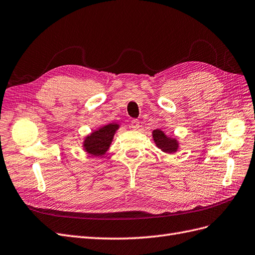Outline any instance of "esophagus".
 I'll use <instances>...</instances> for the list:
<instances>
[{"label":"esophagus","mask_w":255,"mask_h":255,"mask_svg":"<svg viewBox=\"0 0 255 255\" xmlns=\"http://www.w3.org/2000/svg\"><path fill=\"white\" fill-rule=\"evenodd\" d=\"M130 126H131V128L134 129V130L139 129L140 128V122L137 120H132L131 123H130Z\"/></svg>","instance_id":"esophagus-1"}]
</instances>
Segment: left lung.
I'll return each mask as SVG.
<instances>
[{
    "label": "left lung",
    "instance_id": "obj_1",
    "mask_svg": "<svg viewBox=\"0 0 255 255\" xmlns=\"http://www.w3.org/2000/svg\"><path fill=\"white\" fill-rule=\"evenodd\" d=\"M152 139L156 146L166 154H174L179 147L178 141L172 136L166 135L161 129H155L152 131Z\"/></svg>",
    "mask_w": 255,
    "mask_h": 255
}]
</instances>
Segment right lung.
<instances>
[{
	"label": "right lung",
	"instance_id": "add662e5",
	"mask_svg": "<svg viewBox=\"0 0 255 255\" xmlns=\"http://www.w3.org/2000/svg\"><path fill=\"white\" fill-rule=\"evenodd\" d=\"M120 128V125L116 123H110L108 125L94 130L89 135L85 136L83 141V148L87 154L94 157L104 156L114 137L116 130Z\"/></svg>",
	"mask_w": 255,
	"mask_h": 255
}]
</instances>
